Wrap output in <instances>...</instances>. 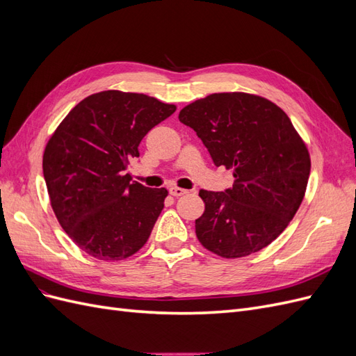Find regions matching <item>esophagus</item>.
<instances>
[{
	"instance_id": "esophagus-1",
	"label": "esophagus",
	"mask_w": 356,
	"mask_h": 356,
	"mask_svg": "<svg viewBox=\"0 0 356 356\" xmlns=\"http://www.w3.org/2000/svg\"><path fill=\"white\" fill-rule=\"evenodd\" d=\"M169 193H170L172 196L178 197V196L186 195V193H188V191H187V190H184V188H179V187H170V188H169Z\"/></svg>"
}]
</instances>
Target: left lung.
<instances>
[{
	"label": "left lung",
	"instance_id": "1",
	"mask_svg": "<svg viewBox=\"0 0 356 356\" xmlns=\"http://www.w3.org/2000/svg\"><path fill=\"white\" fill-rule=\"evenodd\" d=\"M178 118L202 139L213 165L234 177L224 191L200 190L199 242L224 258L272 243L294 218L310 174L309 152L289 117L261 96L234 92L193 102Z\"/></svg>",
	"mask_w": 356,
	"mask_h": 356
}]
</instances>
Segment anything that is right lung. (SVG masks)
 <instances>
[{
    "label": "right lung",
    "mask_w": 356,
    "mask_h": 356,
    "mask_svg": "<svg viewBox=\"0 0 356 356\" xmlns=\"http://www.w3.org/2000/svg\"><path fill=\"white\" fill-rule=\"evenodd\" d=\"M177 106L143 93L105 90L63 118L42 156L51 208L62 229L98 260L141 250L165 207L166 188H148L124 174L152 129Z\"/></svg>",
    "instance_id": "obj_1"
}]
</instances>
